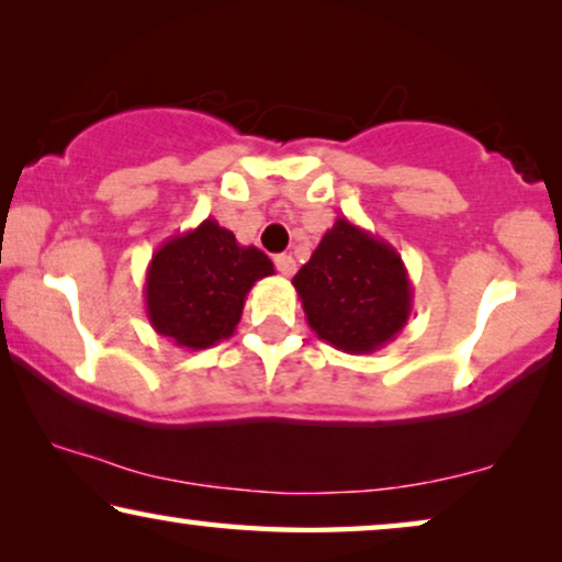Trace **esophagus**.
Instances as JSON below:
<instances>
[{"mask_svg": "<svg viewBox=\"0 0 562 562\" xmlns=\"http://www.w3.org/2000/svg\"><path fill=\"white\" fill-rule=\"evenodd\" d=\"M274 267H278V272L284 274V278H290V274L295 272V259L290 255H278L274 257Z\"/></svg>", "mask_w": 562, "mask_h": 562, "instance_id": "34e87169", "label": "esophagus"}]
</instances>
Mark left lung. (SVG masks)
Here are the masks:
<instances>
[{
  "instance_id": "1",
  "label": "left lung",
  "mask_w": 562,
  "mask_h": 562,
  "mask_svg": "<svg viewBox=\"0 0 562 562\" xmlns=\"http://www.w3.org/2000/svg\"><path fill=\"white\" fill-rule=\"evenodd\" d=\"M305 321L344 353L390 344L413 313V282L390 241L338 216L292 278Z\"/></svg>"
}]
</instances>
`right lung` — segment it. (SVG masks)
<instances>
[{
  "instance_id": "1",
  "label": "right lung",
  "mask_w": 562,
  "mask_h": 562,
  "mask_svg": "<svg viewBox=\"0 0 562 562\" xmlns=\"http://www.w3.org/2000/svg\"><path fill=\"white\" fill-rule=\"evenodd\" d=\"M274 274L272 259L241 247L216 218L162 241L147 265L145 311L157 334L201 351L236 330L257 280Z\"/></svg>"
}]
</instances>
